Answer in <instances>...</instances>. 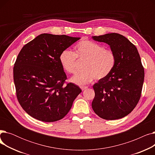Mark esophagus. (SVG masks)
Listing matches in <instances>:
<instances>
[{
  "label": "esophagus",
  "mask_w": 155,
  "mask_h": 155,
  "mask_svg": "<svg viewBox=\"0 0 155 155\" xmlns=\"http://www.w3.org/2000/svg\"><path fill=\"white\" fill-rule=\"evenodd\" d=\"M87 88H88L87 86H82V87H80V88L82 89V91H84V90H85V89H87Z\"/></svg>",
  "instance_id": "1"
}]
</instances>
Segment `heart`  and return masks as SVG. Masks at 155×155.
<instances>
[{
	"mask_svg": "<svg viewBox=\"0 0 155 155\" xmlns=\"http://www.w3.org/2000/svg\"><path fill=\"white\" fill-rule=\"evenodd\" d=\"M85 61L84 71L77 73L70 81L78 85H84L95 79L101 80L106 78L116 64V55L114 51L92 41L84 39L74 46L73 53L69 50L63 51L59 57L63 70L68 73L77 70V60Z\"/></svg>",
	"mask_w": 155,
	"mask_h": 155,
	"instance_id": "1",
	"label": "heart"
}]
</instances>
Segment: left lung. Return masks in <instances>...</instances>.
Segmentation results:
<instances>
[{
  "label": "left lung",
  "mask_w": 155,
  "mask_h": 155,
  "mask_svg": "<svg viewBox=\"0 0 155 155\" xmlns=\"http://www.w3.org/2000/svg\"><path fill=\"white\" fill-rule=\"evenodd\" d=\"M92 38L108 44L116 59L110 74L93 86L92 109L104 119L123 118L133 111L141 97L144 71L140 54L136 47L121 35L109 33Z\"/></svg>",
  "instance_id": "1"
}]
</instances>
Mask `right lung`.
<instances>
[{"instance_id": "right-lung-1", "label": "right lung", "mask_w": 155, "mask_h": 155, "mask_svg": "<svg viewBox=\"0 0 155 155\" xmlns=\"http://www.w3.org/2000/svg\"><path fill=\"white\" fill-rule=\"evenodd\" d=\"M80 38L44 33L24 45L13 69L16 95L29 116L43 122L61 119L82 92L67 75L60 62L61 53Z\"/></svg>"}]
</instances>
